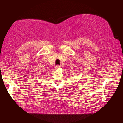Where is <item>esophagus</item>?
I'll return each mask as SVG.
<instances>
[{
  "label": "esophagus",
  "mask_w": 123,
  "mask_h": 123,
  "mask_svg": "<svg viewBox=\"0 0 123 123\" xmlns=\"http://www.w3.org/2000/svg\"><path fill=\"white\" fill-rule=\"evenodd\" d=\"M61 67H60L59 65H57V66H56L55 67V70H57V69H59Z\"/></svg>",
  "instance_id": "1"
}]
</instances>
